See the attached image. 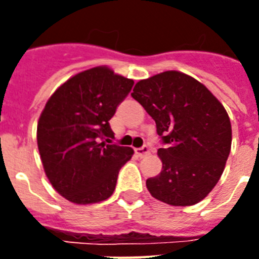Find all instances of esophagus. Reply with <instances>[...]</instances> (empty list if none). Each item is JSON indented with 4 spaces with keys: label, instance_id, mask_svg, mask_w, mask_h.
Here are the masks:
<instances>
[{
    "label": "esophagus",
    "instance_id": "1",
    "mask_svg": "<svg viewBox=\"0 0 259 259\" xmlns=\"http://www.w3.org/2000/svg\"><path fill=\"white\" fill-rule=\"evenodd\" d=\"M149 148L148 146H143V148H139V149H136V154L139 155V157H145V155L149 154Z\"/></svg>",
    "mask_w": 259,
    "mask_h": 259
}]
</instances>
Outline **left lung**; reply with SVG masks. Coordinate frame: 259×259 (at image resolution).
<instances>
[{
  "mask_svg": "<svg viewBox=\"0 0 259 259\" xmlns=\"http://www.w3.org/2000/svg\"><path fill=\"white\" fill-rule=\"evenodd\" d=\"M154 119L166 148L162 171L146 180L153 197L171 206L196 205L221 179L231 152L230 116L206 87L180 71L137 81L131 93Z\"/></svg>",
  "mask_w": 259,
  "mask_h": 259,
  "instance_id": "obj_1",
  "label": "left lung"
}]
</instances>
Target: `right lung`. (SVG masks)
Returning a JSON list of instances; mask_svg holds the SVG:
<instances>
[{
  "label": "right lung",
  "mask_w": 259,
  "mask_h": 259,
  "mask_svg": "<svg viewBox=\"0 0 259 259\" xmlns=\"http://www.w3.org/2000/svg\"><path fill=\"white\" fill-rule=\"evenodd\" d=\"M134 80L107 66L88 68L56 89L37 122L45 175L62 197L76 205L107 200L134 149L111 143L109 120Z\"/></svg>",
  "instance_id": "1"
}]
</instances>
